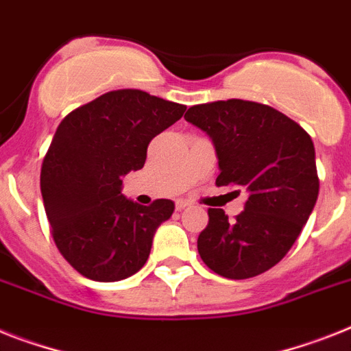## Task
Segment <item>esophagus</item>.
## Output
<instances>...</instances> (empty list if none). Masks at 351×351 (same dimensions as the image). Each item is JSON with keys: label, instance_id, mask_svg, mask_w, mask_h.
<instances>
[{"label": "esophagus", "instance_id": "esophagus-1", "mask_svg": "<svg viewBox=\"0 0 351 351\" xmlns=\"http://www.w3.org/2000/svg\"><path fill=\"white\" fill-rule=\"evenodd\" d=\"M187 207H189V203H187V202H176V210H178V212L185 210Z\"/></svg>", "mask_w": 351, "mask_h": 351}]
</instances>
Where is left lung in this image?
<instances>
[{"mask_svg":"<svg viewBox=\"0 0 351 351\" xmlns=\"http://www.w3.org/2000/svg\"><path fill=\"white\" fill-rule=\"evenodd\" d=\"M185 121L214 143L217 187L248 194L234 221L223 208H208L199 257L232 280L261 275L285 257L316 205L319 178L311 135L276 108L244 99L194 105Z\"/></svg>","mask_w":351,"mask_h":351,"instance_id":"left-lung-1","label":"left lung"}]
</instances>
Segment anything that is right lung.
Listing matches in <instances>:
<instances>
[{
  "label": "right lung",
  "mask_w": 351,
  "mask_h": 351,
  "mask_svg": "<svg viewBox=\"0 0 351 351\" xmlns=\"http://www.w3.org/2000/svg\"><path fill=\"white\" fill-rule=\"evenodd\" d=\"M185 108L119 89L75 108L58 125L43 160L40 193L58 252L85 278L123 280L148 261L155 230L175 203L155 199L143 207L121 194V178L143 169L148 144Z\"/></svg>",
  "instance_id": "right-lung-1"
}]
</instances>
